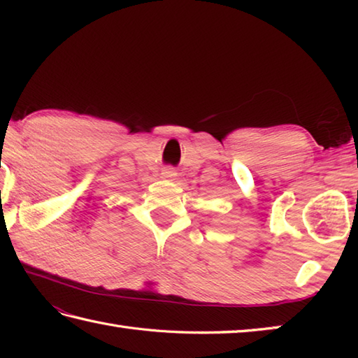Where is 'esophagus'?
<instances>
[{
    "instance_id": "34e87169",
    "label": "esophagus",
    "mask_w": 358,
    "mask_h": 358,
    "mask_svg": "<svg viewBox=\"0 0 358 358\" xmlns=\"http://www.w3.org/2000/svg\"><path fill=\"white\" fill-rule=\"evenodd\" d=\"M163 178H175V171H173V167H166V169L163 171Z\"/></svg>"
}]
</instances>
